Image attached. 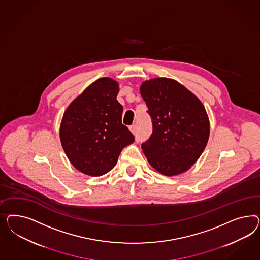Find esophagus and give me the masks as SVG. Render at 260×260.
I'll use <instances>...</instances> for the list:
<instances>
[{
    "label": "esophagus",
    "instance_id": "obj_1",
    "mask_svg": "<svg viewBox=\"0 0 260 260\" xmlns=\"http://www.w3.org/2000/svg\"><path fill=\"white\" fill-rule=\"evenodd\" d=\"M129 131L132 132V134H135L137 133V126L136 125H133L129 126Z\"/></svg>",
    "mask_w": 260,
    "mask_h": 260
}]
</instances>
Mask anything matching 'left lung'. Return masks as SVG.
<instances>
[{"instance_id": "1", "label": "left lung", "mask_w": 260, "mask_h": 260, "mask_svg": "<svg viewBox=\"0 0 260 260\" xmlns=\"http://www.w3.org/2000/svg\"><path fill=\"white\" fill-rule=\"evenodd\" d=\"M153 131L142 144L150 165L166 176L185 173L200 157L210 136V121L202 102L173 79L142 83Z\"/></svg>"}]
</instances>
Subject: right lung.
Returning a JSON list of instances; mask_svg holds the SVG:
<instances>
[{"instance_id":"obj_1","label":"right lung","mask_w":260,"mask_h":260,"mask_svg":"<svg viewBox=\"0 0 260 260\" xmlns=\"http://www.w3.org/2000/svg\"><path fill=\"white\" fill-rule=\"evenodd\" d=\"M118 83L109 77L93 82L63 113L60 140L72 166L90 176L109 173L134 137L122 124L123 107L116 100Z\"/></svg>"}]
</instances>
